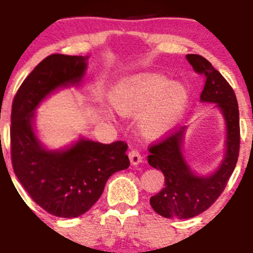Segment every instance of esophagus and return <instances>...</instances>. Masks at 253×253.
Masks as SVG:
<instances>
[{
    "label": "esophagus",
    "mask_w": 253,
    "mask_h": 253,
    "mask_svg": "<svg viewBox=\"0 0 253 253\" xmlns=\"http://www.w3.org/2000/svg\"><path fill=\"white\" fill-rule=\"evenodd\" d=\"M128 158H129V162H131L132 165H137L139 163H142L143 157L142 154L139 153V150L137 149H131L128 152Z\"/></svg>",
    "instance_id": "obj_1"
}]
</instances>
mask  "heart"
Here are the masks:
<instances>
[{
    "label": "heart",
    "mask_w": 253,
    "mask_h": 253,
    "mask_svg": "<svg viewBox=\"0 0 253 253\" xmlns=\"http://www.w3.org/2000/svg\"><path fill=\"white\" fill-rule=\"evenodd\" d=\"M188 89L167 76L145 73L133 78L112 95L117 111L126 116L143 114L139 128L147 137H158L169 131L188 104Z\"/></svg>",
    "instance_id": "1"
}]
</instances>
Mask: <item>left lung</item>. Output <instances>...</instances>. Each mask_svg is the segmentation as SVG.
Instances as JSON below:
<instances>
[{
    "mask_svg": "<svg viewBox=\"0 0 253 253\" xmlns=\"http://www.w3.org/2000/svg\"><path fill=\"white\" fill-rule=\"evenodd\" d=\"M186 57L195 72L205 77L201 100L215 103L225 117L226 154L215 174L200 177L192 174L181 153L185 127L170 129L148 147V163L165 176V187L150 198V206L159 215L169 219L192 218L213 205L225 190L240 150L239 105L234 89L203 56L190 53Z\"/></svg>",
    "mask_w": 253,
    "mask_h": 253,
    "instance_id": "obj_1",
    "label": "left lung"
}]
</instances>
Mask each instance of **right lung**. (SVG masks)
I'll use <instances>...</instances> for the list:
<instances>
[{
    "label": "right lung",
    "mask_w": 253,
    "mask_h": 253,
    "mask_svg": "<svg viewBox=\"0 0 253 253\" xmlns=\"http://www.w3.org/2000/svg\"><path fill=\"white\" fill-rule=\"evenodd\" d=\"M86 57L53 53L23 81L12 103L11 160L14 174L38 206L61 218H76L100 198L112 174L129 167L126 142L110 144L81 139L63 152H48L34 131L40 101L58 86L78 84Z\"/></svg>",
    "instance_id": "add662e5"
}]
</instances>
